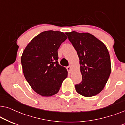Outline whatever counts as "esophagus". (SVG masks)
Masks as SVG:
<instances>
[{"label": "esophagus", "instance_id": "esophagus-1", "mask_svg": "<svg viewBox=\"0 0 125 125\" xmlns=\"http://www.w3.org/2000/svg\"><path fill=\"white\" fill-rule=\"evenodd\" d=\"M66 69H67L68 73L71 72V66H67V67H66Z\"/></svg>", "mask_w": 125, "mask_h": 125}]
</instances>
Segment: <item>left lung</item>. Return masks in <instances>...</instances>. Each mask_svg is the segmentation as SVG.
<instances>
[{
  "mask_svg": "<svg viewBox=\"0 0 125 125\" xmlns=\"http://www.w3.org/2000/svg\"><path fill=\"white\" fill-rule=\"evenodd\" d=\"M80 59L81 83L75 85L83 96H94L105 87L111 73L109 51L103 42L89 33H66Z\"/></svg>",
  "mask_w": 125,
  "mask_h": 125,
  "instance_id": "8db88e82",
  "label": "left lung"
}]
</instances>
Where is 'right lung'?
I'll list each match as a JSON object with an SVG mask.
<instances>
[{"instance_id": "right-lung-1", "label": "right lung", "mask_w": 125, "mask_h": 125, "mask_svg": "<svg viewBox=\"0 0 125 125\" xmlns=\"http://www.w3.org/2000/svg\"><path fill=\"white\" fill-rule=\"evenodd\" d=\"M66 39L63 32L47 31L34 37L24 51L21 59L24 75L40 95L56 94L67 77V70L57 61V50Z\"/></svg>"}]
</instances>
